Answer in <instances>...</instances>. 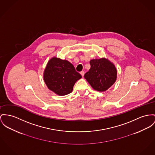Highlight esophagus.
<instances>
[{
	"instance_id": "obj_1",
	"label": "esophagus",
	"mask_w": 155,
	"mask_h": 155,
	"mask_svg": "<svg viewBox=\"0 0 155 155\" xmlns=\"http://www.w3.org/2000/svg\"><path fill=\"white\" fill-rule=\"evenodd\" d=\"M81 75L83 76H84V71H82V72H81Z\"/></svg>"
}]
</instances>
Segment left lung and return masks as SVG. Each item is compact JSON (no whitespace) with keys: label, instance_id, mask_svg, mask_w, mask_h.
<instances>
[{"label":"left lung","instance_id":"left-lung-1","mask_svg":"<svg viewBox=\"0 0 155 155\" xmlns=\"http://www.w3.org/2000/svg\"><path fill=\"white\" fill-rule=\"evenodd\" d=\"M91 68L84 75L93 89L104 92L116 81L117 70L113 63L107 59L101 58L90 61Z\"/></svg>","mask_w":155,"mask_h":155}]
</instances>
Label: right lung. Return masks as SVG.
Here are the masks:
<instances>
[{
    "label": "right lung",
    "mask_w": 155,
    "mask_h": 155,
    "mask_svg": "<svg viewBox=\"0 0 155 155\" xmlns=\"http://www.w3.org/2000/svg\"><path fill=\"white\" fill-rule=\"evenodd\" d=\"M81 78L71 63L56 57L48 62L43 73V79L48 89L59 96L71 93L74 83Z\"/></svg>",
    "instance_id": "1"
}]
</instances>
